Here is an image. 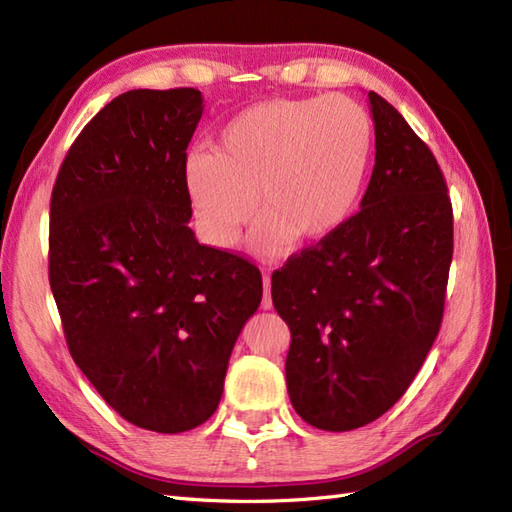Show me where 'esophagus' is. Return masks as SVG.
<instances>
[{
  "instance_id": "esophagus-1",
  "label": "esophagus",
  "mask_w": 512,
  "mask_h": 512,
  "mask_svg": "<svg viewBox=\"0 0 512 512\" xmlns=\"http://www.w3.org/2000/svg\"><path fill=\"white\" fill-rule=\"evenodd\" d=\"M264 299H262V308L264 310H270L273 308V297H270V275L264 273Z\"/></svg>"
}]
</instances>
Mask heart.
I'll return each instance as SVG.
<instances>
[{
    "instance_id": "1",
    "label": "heart",
    "mask_w": 512,
    "mask_h": 512,
    "mask_svg": "<svg viewBox=\"0 0 512 512\" xmlns=\"http://www.w3.org/2000/svg\"><path fill=\"white\" fill-rule=\"evenodd\" d=\"M374 129L350 96L270 99L246 107L217 134L211 151L182 167L198 233L226 250L255 213V246L279 255L297 239L321 242L347 222L363 189Z\"/></svg>"
}]
</instances>
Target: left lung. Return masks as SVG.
Segmentation results:
<instances>
[{
	"instance_id": "8db88e82",
	"label": "left lung",
	"mask_w": 512,
	"mask_h": 512,
	"mask_svg": "<svg viewBox=\"0 0 512 512\" xmlns=\"http://www.w3.org/2000/svg\"><path fill=\"white\" fill-rule=\"evenodd\" d=\"M376 165L361 211L273 273L286 383L308 424L352 431L405 394L440 332L453 209L436 156L369 92Z\"/></svg>"
}]
</instances>
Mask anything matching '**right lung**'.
<instances>
[{
    "label": "right lung",
    "instance_id": "add662e5",
    "mask_svg": "<svg viewBox=\"0 0 512 512\" xmlns=\"http://www.w3.org/2000/svg\"><path fill=\"white\" fill-rule=\"evenodd\" d=\"M202 110L193 88L116 96L76 136L50 200L48 277L74 363L158 433L213 416L264 292L255 264L187 224L182 167Z\"/></svg>",
    "mask_w": 512,
    "mask_h": 512
}]
</instances>
